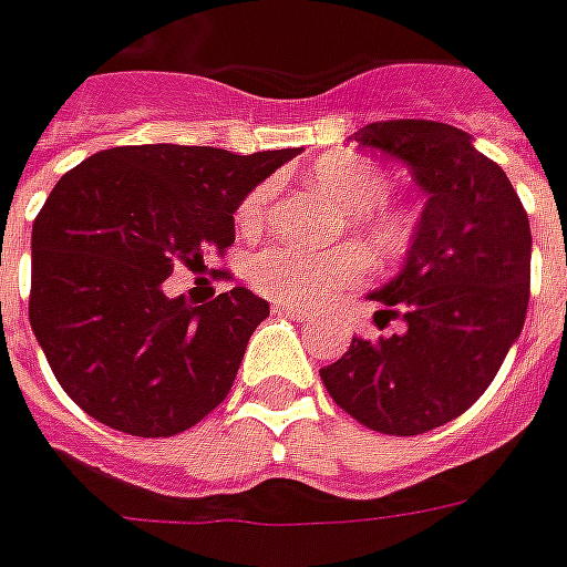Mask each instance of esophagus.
Segmentation results:
<instances>
[{
    "label": "esophagus",
    "instance_id": "1",
    "mask_svg": "<svg viewBox=\"0 0 567 567\" xmlns=\"http://www.w3.org/2000/svg\"><path fill=\"white\" fill-rule=\"evenodd\" d=\"M275 313L296 319V322H313V313H308V310L301 308H292V305H275Z\"/></svg>",
    "mask_w": 567,
    "mask_h": 567
}]
</instances>
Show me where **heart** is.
<instances>
[{"label":"heart","instance_id":"heart-1","mask_svg":"<svg viewBox=\"0 0 567 567\" xmlns=\"http://www.w3.org/2000/svg\"><path fill=\"white\" fill-rule=\"evenodd\" d=\"M313 185L347 208V229L380 259L406 257L415 241L412 212L385 203L391 194V176L359 152H334L317 161ZM275 197L271 182L250 187L236 206V227L250 236L262 227L268 203ZM245 278L259 296L296 308H322L338 301L347 289L368 278V259L355 245L305 254L289 245H268L250 254Z\"/></svg>","mask_w":567,"mask_h":567}]
</instances>
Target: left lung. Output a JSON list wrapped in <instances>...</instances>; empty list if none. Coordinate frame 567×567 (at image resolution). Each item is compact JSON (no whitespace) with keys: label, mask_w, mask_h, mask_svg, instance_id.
Here are the masks:
<instances>
[{"label":"left lung","mask_w":567,"mask_h":567,"mask_svg":"<svg viewBox=\"0 0 567 567\" xmlns=\"http://www.w3.org/2000/svg\"><path fill=\"white\" fill-rule=\"evenodd\" d=\"M361 148L398 157L430 194L406 266L370 299L403 331L352 338L319 370L331 400L364 427L419 436L487 391L529 305L532 233L505 169L461 127L427 118L373 122Z\"/></svg>","instance_id":"obj_1"}]
</instances>
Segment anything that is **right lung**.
<instances>
[{
  "label": "right lung",
  "mask_w": 567,
  "mask_h": 567,
  "mask_svg": "<svg viewBox=\"0 0 567 567\" xmlns=\"http://www.w3.org/2000/svg\"><path fill=\"white\" fill-rule=\"evenodd\" d=\"M296 155L116 146L59 178L32 227L29 322L86 415L127 436H176L227 398L268 301L233 287L190 308L164 280L224 257L238 199Z\"/></svg>",
  "instance_id": "add662e5"
}]
</instances>
